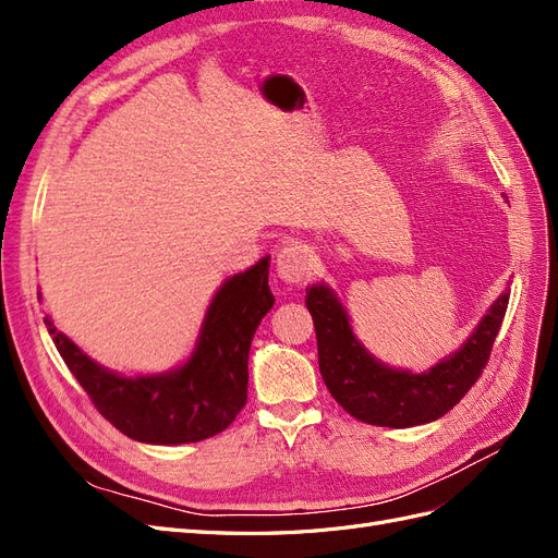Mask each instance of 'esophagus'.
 Listing matches in <instances>:
<instances>
[{"label":"esophagus","mask_w":558,"mask_h":558,"mask_svg":"<svg viewBox=\"0 0 558 558\" xmlns=\"http://www.w3.org/2000/svg\"><path fill=\"white\" fill-rule=\"evenodd\" d=\"M312 269V253L305 244L291 242L277 253V275L286 283H300Z\"/></svg>","instance_id":"esophagus-1"}]
</instances>
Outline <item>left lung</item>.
Masks as SVG:
<instances>
[{"label":"left lung","instance_id":"obj_1","mask_svg":"<svg viewBox=\"0 0 558 558\" xmlns=\"http://www.w3.org/2000/svg\"><path fill=\"white\" fill-rule=\"evenodd\" d=\"M508 302L510 286L488 307L461 349L424 373H412L377 361L361 344L340 295L328 283L307 286L305 298L316 328L318 369L330 396L351 416L386 428L430 424L470 391L492 353Z\"/></svg>","mask_w":558,"mask_h":558}]
</instances>
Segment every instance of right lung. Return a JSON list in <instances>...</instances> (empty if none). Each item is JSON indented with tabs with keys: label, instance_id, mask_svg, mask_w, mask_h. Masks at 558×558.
<instances>
[{
	"label": "right lung",
	"instance_id": "add662e5",
	"mask_svg": "<svg viewBox=\"0 0 558 558\" xmlns=\"http://www.w3.org/2000/svg\"><path fill=\"white\" fill-rule=\"evenodd\" d=\"M267 275L269 256L228 277L202 318L193 353L167 373H113L58 330L53 318L44 324L76 381L118 430L146 445L199 442L226 430L244 408L253 332L275 305Z\"/></svg>",
	"mask_w": 558,
	"mask_h": 558
}]
</instances>
